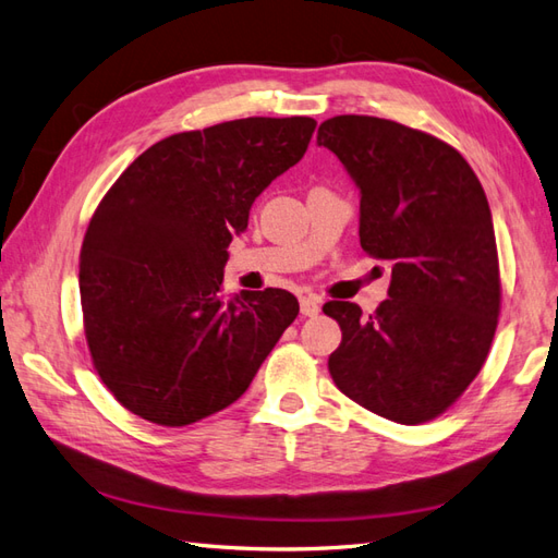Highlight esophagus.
<instances>
[{
  "label": "esophagus",
  "mask_w": 558,
  "mask_h": 558,
  "mask_svg": "<svg viewBox=\"0 0 558 558\" xmlns=\"http://www.w3.org/2000/svg\"><path fill=\"white\" fill-rule=\"evenodd\" d=\"M319 307H322V303H319V299H317L315 293L301 295V313H303L305 317H315V315L319 313Z\"/></svg>",
  "instance_id": "esophagus-1"
}]
</instances>
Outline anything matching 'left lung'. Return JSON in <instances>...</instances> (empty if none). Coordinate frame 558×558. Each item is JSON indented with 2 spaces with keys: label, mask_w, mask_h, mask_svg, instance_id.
<instances>
[{
  "label": "left lung",
  "mask_w": 558,
  "mask_h": 558,
  "mask_svg": "<svg viewBox=\"0 0 558 558\" xmlns=\"http://www.w3.org/2000/svg\"><path fill=\"white\" fill-rule=\"evenodd\" d=\"M317 145L361 193V245L391 263L389 299L365 317L349 301L329 355L337 387L367 411L417 425L461 396L489 353L499 259L487 195L465 159L435 135L377 117H333Z\"/></svg>",
  "instance_id": "obj_1"
}]
</instances>
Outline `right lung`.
I'll use <instances>...</instances> for the list:
<instances>
[{
    "label": "right lung",
    "mask_w": 558,
    "mask_h": 558,
    "mask_svg": "<svg viewBox=\"0 0 558 558\" xmlns=\"http://www.w3.org/2000/svg\"><path fill=\"white\" fill-rule=\"evenodd\" d=\"M317 121L251 117L155 143L111 185L81 247L93 363L114 399L183 427L241 399L291 322L283 289L225 299L229 243L301 162Z\"/></svg>",
    "instance_id": "1"
}]
</instances>
